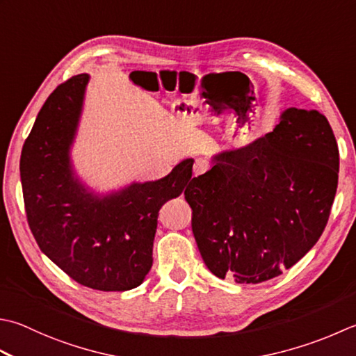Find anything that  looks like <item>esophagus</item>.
I'll list each match as a JSON object with an SVG mask.
<instances>
[{
    "label": "esophagus",
    "mask_w": 356,
    "mask_h": 356,
    "mask_svg": "<svg viewBox=\"0 0 356 356\" xmlns=\"http://www.w3.org/2000/svg\"><path fill=\"white\" fill-rule=\"evenodd\" d=\"M208 168H210V163H208L205 159H196V163H194V176H200V174H204Z\"/></svg>",
    "instance_id": "34e87169"
}]
</instances>
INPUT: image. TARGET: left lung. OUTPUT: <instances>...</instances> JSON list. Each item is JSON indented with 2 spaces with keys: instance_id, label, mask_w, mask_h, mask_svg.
<instances>
[{
  "instance_id": "left-lung-1",
  "label": "left lung",
  "mask_w": 356,
  "mask_h": 356,
  "mask_svg": "<svg viewBox=\"0 0 356 356\" xmlns=\"http://www.w3.org/2000/svg\"><path fill=\"white\" fill-rule=\"evenodd\" d=\"M338 171L337 138L315 109H285L268 134L216 154L185 191L208 270L259 284L293 267L321 238Z\"/></svg>"
}]
</instances>
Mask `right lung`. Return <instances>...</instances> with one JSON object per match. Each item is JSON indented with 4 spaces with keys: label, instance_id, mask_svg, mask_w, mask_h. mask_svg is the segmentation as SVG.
Listing matches in <instances>:
<instances>
[{
    "label": "right lung",
    "instance_id": "right-lung-1",
    "mask_svg": "<svg viewBox=\"0 0 356 356\" xmlns=\"http://www.w3.org/2000/svg\"><path fill=\"white\" fill-rule=\"evenodd\" d=\"M88 83L89 75L80 74L55 89L26 138L19 174L27 222L41 252L74 281L127 291L151 270L159 210L186 191L194 160H182L159 180L106 194L90 190L71 157Z\"/></svg>",
    "mask_w": 356,
    "mask_h": 356
}]
</instances>
